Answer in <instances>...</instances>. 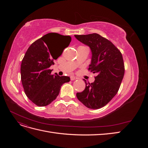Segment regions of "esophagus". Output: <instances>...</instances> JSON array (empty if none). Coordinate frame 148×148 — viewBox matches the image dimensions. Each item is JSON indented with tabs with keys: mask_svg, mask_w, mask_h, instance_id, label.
<instances>
[{
	"mask_svg": "<svg viewBox=\"0 0 148 148\" xmlns=\"http://www.w3.org/2000/svg\"><path fill=\"white\" fill-rule=\"evenodd\" d=\"M78 79V78L77 77H74V76H72V77H70V79L71 81H73V80H75V79Z\"/></svg>",
	"mask_w": 148,
	"mask_h": 148,
	"instance_id": "esophagus-1",
	"label": "esophagus"
}]
</instances>
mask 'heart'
I'll list each match as a JSON object with an SVG mask.
<instances>
[{
	"mask_svg": "<svg viewBox=\"0 0 148 148\" xmlns=\"http://www.w3.org/2000/svg\"><path fill=\"white\" fill-rule=\"evenodd\" d=\"M79 47H85V46H79Z\"/></svg>",
	"mask_w": 148,
	"mask_h": 148,
	"instance_id": "obj_1",
	"label": "heart"
}]
</instances>
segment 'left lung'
<instances>
[{
    "instance_id": "8db88e82",
    "label": "left lung",
    "mask_w": 148,
    "mask_h": 148,
    "mask_svg": "<svg viewBox=\"0 0 148 148\" xmlns=\"http://www.w3.org/2000/svg\"><path fill=\"white\" fill-rule=\"evenodd\" d=\"M79 41L91 49L92 58L88 70L97 73L95 82L86 83L78 99L89 109L105 106L117 93L125 73L122 53L112 42L97 33L75 35Z\"/></svg>"
}]
</instances>
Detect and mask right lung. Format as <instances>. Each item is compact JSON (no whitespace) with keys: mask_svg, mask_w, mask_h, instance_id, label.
Listing matches in <instances>:
<instances>
[{"mask_svg":"<svg viewBox=\"0 0 148 148\" xmlns=\"http://www.w3.org/2000/svg\"><path fill=\"white\" fill-rule=\"evenodd\" d=\"M71 40L70 36L48 33L34 41L26 52L21 64V83L26 96L36 106L51 104L59 95L62 85L70 82L69 77L51 75L49 67L62 53L55 50L56 44L64 42L66 47Z\"/></svg>","mask_w":148,"mask_h":148,"instance_id":"add662e5","label":"right lung"}]
</instances>
